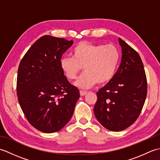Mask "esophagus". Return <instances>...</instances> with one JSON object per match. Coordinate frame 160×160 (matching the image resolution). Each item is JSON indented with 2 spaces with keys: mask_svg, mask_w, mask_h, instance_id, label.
I'll use <instances>...</instances> for the list:
<instances>
[{
  "mask_svg": "<svg viewBox=\"0 0 160 160\" xmlns=\"http://www.w3.org/2000/svg\"><path fill=\"white\" fill-rule=\"evenodd\" d=\"M87 93V91H82V90H80V94L81 96H85V95Z\"/></svg>",
  "mask_w": 160,
  "mask_h": 160,
  "instance_id": "34e87169",
  "label": "esophagus"
}]
</instances>
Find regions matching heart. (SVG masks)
Masks as SVG:
<instances>
[{
    "mask_svg": "<svg viewBox=\"0 0 160 160\" xmlns=\"http://www.w3.org/2000/svg\"><path fill=\"white\" fill-rule=\"evenodd\" d=\"M73 57L63 56L60 67L68 80H73L84 67V72L74 84L80 89H88L97 82H109L115 76L120 62V52L113 45H95L82 42L75 47Z\"/></svg>",
    "mask_w": 160,
    "mask_h": 160,
    "instance_id": "1",
    "label": "heart"
}]
</instances>
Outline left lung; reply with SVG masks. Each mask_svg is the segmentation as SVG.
Returning <instances> with one entry per match:
<instances>
[{"instance_id": "left-lung-1", "label": "left lung", "mask_w": 160, "mask_h": 160, "mask_svg": "<svg viewBox=\"0 0 160 160\" xmlns=\"http://www.w3.org/2000/svg\"><path fill=\"white\" fill-rule=\"evenodd\" d=\"M122 60L109 82L97 92L94 114L104 128L120 131L137 120L147 94L144 64L138 53L119 38Z\"/></svg>"}]
</instances>
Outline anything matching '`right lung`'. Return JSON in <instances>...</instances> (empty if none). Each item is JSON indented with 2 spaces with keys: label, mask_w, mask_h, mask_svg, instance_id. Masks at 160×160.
Instances as JSON below:
<instances>
[{
  "label": "right lung",
  "mask_w": 160,
  "mask_h": 160,
  "mask_svg": "<svg viewBox=\"0 0 160 160\" xmlns=\"http://www.w3.org/2000/svg\"><path fill=\"white\" fill-rule=\"evenodd\" d=\"M73 40L45 35L21 60L17 76L18 102L26 118L38 131H60L71 118L80 93L60 67L62 54Z\"/></svg>",
  "instance_id": "obj_1"
}]
</instances>
